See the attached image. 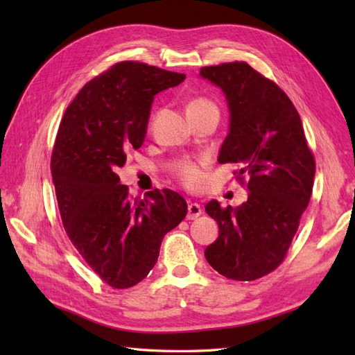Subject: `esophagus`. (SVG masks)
I'll list each match as a JSON object with an SVG mask.
<instances>
[{
  "instance_id": "obj_1",
  "label": "esophagus",
  "mask_w": 355,
  "mask_h": 355,
  "mask_svg": "<svg viewBox=\"0 0 355 355\" xmlns=\"http://www.w3.org/2000/svg\"><path fill=\"white\" fill-rule=\"evenodd\" d=\"M201 214L202 209L198 202H189V206H187V220H197Z\"/></svg>"
}]
</instances>
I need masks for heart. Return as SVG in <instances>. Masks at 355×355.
I'll return each instance as SVG.
<instances>
[{"label":"heart","mask_w":355,"mask_h":355,"mask_svg":"<svg viewBox=\"0 0 355 355\" xmlns=\"http://www.w3.org/2000/svg\"><path fill=\"white\" fill-rule=\"evenodd\" d=\"M209 108H215L216 105L209 101L207 97H192L187 103L186 111L187 112H195V111H202V110H209ZM173 177L177 178V182L184 186L186 189L189 191H198L205 184V173L201 171V166L198 163H195L192 160H184L180 162L175 169H173Z\"/></svg>","instance_id":"1"}]
</instances>
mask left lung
Segmentation results:
<instances>
[{"label": "left lung", "instance_id": "left-lung-1", "mask_svg": "<svg viewBox=\"0 0 355 355\" xmlns=\"http://www.w3.org/2000/svg\"><path fill=\"white\" fill-rule=\"evenodd\" d=\"M220 87L230 111V130L218 162L235 163L248 177V198L239 207L209 201L206 212L220 236L205 256L233 281H254L281 266L310 202L315 173L302 120L290 97L244 61L202 67Z\"/></svg>", "mask_w": 355, "mask_h": 355}]
</instances>
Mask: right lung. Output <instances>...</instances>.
I'll list each match as a JSON object with an SVG mask.
<instances>
[{"mask_svg": "<svg viewBox=\"0 0 355 355\" xmlns=\"http://www.w3.org/2000/svg\"><path fill=\"white\" fill-rule=\"evenodd\" d=\"M186 74L137 61L117 62L82 87L65 110L51 153V177L64 229L94 273L112 288L148 276L164 235L187 205L171 189L131 198L116 173L146 135L157 93Z\"/></svg>", "mask_w": 355, "mask_h": 355, "instance_id": "add662e5", "label": "right lung"}]
</instances>
